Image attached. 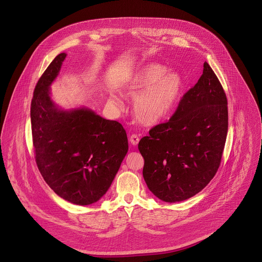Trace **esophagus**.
<instances>
[{
    "label": "esophagus",
    "mask_w": 262,
    "mask_h": 262,
    "mask_svg": "<svg viewBox=\"0 0 262 262\" xmlns=\"http://www.w3.org/2000/svg\"><path fill=\"white\" fill-rule=\"evenodd\" d=\"M129 141L132 145H137L139 142V136L137 134H132L129 138Z\"/></svg>",
    "instance_id": "1"
}]
</instances>
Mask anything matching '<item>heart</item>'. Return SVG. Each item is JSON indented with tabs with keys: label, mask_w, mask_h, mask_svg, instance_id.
I'll list each match as a JSON object with an SVG mask.
<instances>
[{
	"label": "heart",
	"mask_w": 262,
	"mask_h": 262,
	"mask_svg": "<svg viewBox=\"0 0 262 262\" xmlns=\"http://www.w3.org/2000/svg\"><path fill=\"white\" fill-rule=\"evenodd\" d=\"M183 79L176 73H166L158 63H151L132 75L123 85L124 94L134 99L133 112L143 125H155L165 119L177 105L182 91ZM111 101L118 104L116 96Z\"/></svg>",
	"instance_id": "heart-1"
}]
</instances>
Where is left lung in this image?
<instances>
[{
	"label": "left lung",
	"mask_w": 262,
	"mask_h": 262,
	"mask_svg": "<svg viewBox=\"0 0 262 262\" xmlns=\"http://www.w3.org/2000/svg\"><path fill=\"white\" fill-rule=\"evenodd\" d=\"M224 89L208 62L167 122L151 128L138 149L143 178L161 201L182 202L200 192L215 177L228 132Z\"/></svg>",
	"instance_id": "obj_1"
}]
</instances>
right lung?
<instances>
[{"label":"right lung","mask_w":262,"mask_h":262,"mask_svg":"<svg viewBox=\"0 0 262 262\" xmlns=\"http://www.w3.org/2000/svg\"><path fill=\"white\" fill-rule=\"evenodd\" d=\"M66 53L58 54L38 80L31 101L35 160L46 184L60 198L86 206L109 189L128 151L123 126L89 109L59 110L49 86Z\"/></svg>","instance_id":"add662e5"}]
</instances>
